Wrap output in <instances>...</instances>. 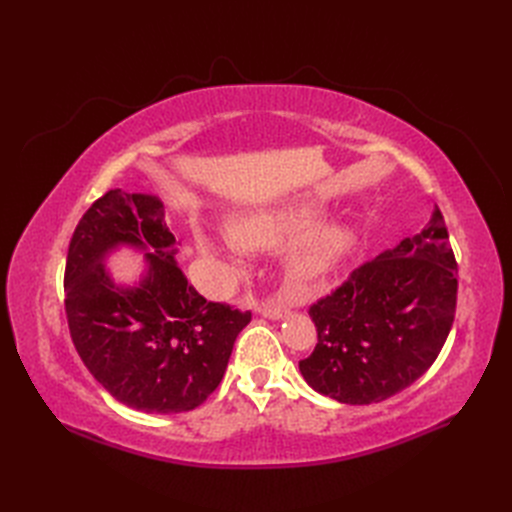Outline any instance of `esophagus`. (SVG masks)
<instances>
[{"label": "esophagus", "mask_w": 512, "mask_h": 512, "mask_svg": "<svg viewBox=\"0 0 512 512\" xmlns=\"http://www.w3.org/2000/svg\"><path fill=\"white\" fill-rule=\"evenodd\" d=\"M258 312H260L262 316H265V318L280 320V318H284V316L288 314V305H286V301L280 299V297H271V299L260 303Z\"/></svg>", "instance_id": "34e87169"}]
</instances>
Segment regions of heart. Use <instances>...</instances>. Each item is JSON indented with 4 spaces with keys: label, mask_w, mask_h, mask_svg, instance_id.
<instances>
[{
    "label": "heart",
    "mask_w": 512,
    "mask_h": 512,
    "mask_svg": "<svg viewBox=\"0 0 512 512\" xmlns=\"http://www.w3.org/2000/svg\"><path fill=\"white\" fill-rule=\"evenodd\" d=\"M322 213V205L301 200V203L239 215L230 222V239H226L224 247L230 254H235L239 247L247 252H265L277 250L305 234L290 250L288 267L301 280H314L342 265L354 245V230L348 224L331 222L316 229ZM200 247L205 252L218 250V245L207 237L200 239Z\"/></svg>",
    "instance_id": "obj_1"
}]
</instances>
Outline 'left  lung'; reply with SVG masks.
<instances>
[{"label": "left lung", "instance_id": "left-lung-1", "mask_svg": "<svg viewBox=\"0 0 512 512\" xmlns=\"http://www.w3.org/2000/svg\"><path fill=\"white\" fill-rule=\"evenodd\" d=\"M457 307V262L442 211L356 267L309 307L318 344L299 361L314 391L350 406L401 393L438 359Z\"/></svg>", "mask_w": 512, "mask_h": 512}]
</instances>
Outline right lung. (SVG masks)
Instances as JSON below:
<instances>
[{
    "label": "right lung",
    "instance_id": "add662e5",
    "mask_svg": "<svg viewBox=\"0 0 512 512\" xmlns=\"http://www.w3.org/2000/svg\"><path fill=\"white\" fill-rule=\"evenodd\" d=\"M119 244L146 252L142 284L119 289L103 258ZM160 198L108 190L81 218L66 260L70 337L104 389L151 414L198 408L218 389L252 312L200 297L175 262Z\"/></svg>",
    "mask_w": 512,
    "mask_h": 512
}]
</instances>
